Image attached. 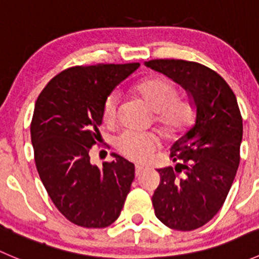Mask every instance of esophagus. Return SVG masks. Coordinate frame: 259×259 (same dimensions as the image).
<instances>
[{
	"instance_id": "obj_1",
	"label": "esophagus",
	"mask_w": 259,
	"mask_h": 259,
	"mask_svg": "<svg viewBox=\"0 0 259 259\" xmlns=\"http://www.w3.org/2000/svg\"><path fill=\"white\" fill-rule=\"evenodd\" d=\"M143 169H144V166H142V165H135V176L139 177L140 173H142V171H143Z\"/></svg>"
}]
</instances>
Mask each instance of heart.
Returning a JSON list of instances; mask_svg holds the SVG:
<instances>
[{"instance_id": "b5f03b06", "label": "heart", "mask_w": 259, "mask_h": 259, "mask_svg": "<svg viewBox=\"0 0 259 259\" xmlns=\"http://www.w3.org/2000/svg\"><path fill=\"white\" fill-rule=\"evenodd\" d=\"M134 91L156 113V122L164 134L177 138L187 133L195 120V108L187 99L178 98V90L170 81L159 76L146 77L134 86ZM119 96L110 94L103 105V119L113 124L117 116ZM116 149L134 161L148 160L158 149L159 139L154 134L126 130L116 139Z\"/></svg>"}]
</instances>
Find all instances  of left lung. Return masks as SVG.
Here are the masks:
<instances>
[{
	"label": "left lung",
	"instance_id": "8db88e82",
	"mask_svg": "<svg viewBox=\"0 0 259 259\" xmlns=\"http://www.w3.org/2000/svg\"><path fill=\"white\" fill-rule=\"evenodd\" d=\"M146 66L180 83L197 106L193 129L171 146L177 166L158 169L160 184L151 198L161 223L193 231L208 223L228 195L241 160L242 115L231 86L205 65L156 59Z\"/></svg>",
	"mask_w": 259,
	"mask_h": 259
}]
</instances>
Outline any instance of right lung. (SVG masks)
Returning <instances> with one entry per match:
<instances>
[{"instance_id":"1","label":"right lung","mask_w":259,"mask_h":259,"mask_svg":"<svg viewBox=\"0 0 259 259\" xmlns=\"http://www.w3.org/2000/svg\"><path fill=\"white\" fill-rule=\"evenodd\" d=\"M138 67V62L69 67L36 100L30 129L36 169L55 207L76 226H110L130 192L134 164L113 154L115 160L99 169L89 153L100 138L104 101Z\"/></svg>"}]
</instances>
